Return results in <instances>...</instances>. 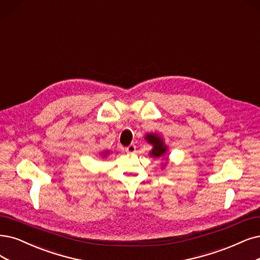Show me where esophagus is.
Returning a JSON list of instances; mask_svg holds the SVG:
<instances>
[{
    "instance_id": "34e87169",
    "label": "esophagus",
    "mask_w": 260,
    "mask_h": 260,
    "mask_svg": "<svg viewBox=\"0 0 260 260\" xmlns=\"http://www.w3.org/2000/svg\"><path fill=\"white\" fill-rule=\"evenodd\" d=\"M136 151V146L135 145H129L128 147L125 148V152L128 153V154H132V153H134Z\"/></svg>"
}]
</instances>
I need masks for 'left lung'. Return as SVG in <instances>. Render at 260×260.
Here are the masks:
<instances>
[{
  "instance_id": "1",
  "label": "left lung",
  "mask_w": 260,
  "mask_h": 260,
  "mask_svg": "<svg viewBox=\"0 0 260 260\" xmlns=\"http://www.w3.org/2000/svg\"><path fill=\"white\" fill-rule=\"evenodd\" d=\"M145 139L153 147V149L149 153V155L153 158H162V159L165 158V160L168 162V156L165 157L168 154V146L165 145L164 139H162L158 134H155V133L147 134L145 136ZM167 162L162 164V167H166Z\"/></svg>"
}]
</instances>
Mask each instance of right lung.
Returning <instances> with one entry per match:
<instances>
[{"instance_id":"add662e5","label":"right lung","mask_w":260,"mask_h":260,"mask_svg":"<svg viewBox=\"0 0 260 260\" xmlns=\"http://www.w3.org/2000/svg\"><path fill=\"white\" fill-rule=\"evenodd\" d=\"M109 153H110V151H104V152L101 153V156H102V157H106V156H107V155L109 154Z\"/></svg>"}]
</instances>
